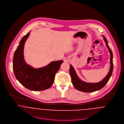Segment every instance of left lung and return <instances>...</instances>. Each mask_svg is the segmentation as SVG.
Here are the masks:
<instances>
[{
  "label": "left lung",
  "mask_w": 124,
  "mask_h": 124,
  "mask_svg": "<svg viewBox=\"0 0 124 124\" xmlns=\"http://www.w3.org/2000/svg\"><path fill=\"white\" fill-rule=\"evenodd\" d=\"M104 39L106 45L107 46L109 52L111 55L110 58V69L108 72L107 75L101 81L97 83H86L82 80H81L79 78L74 70V68L71 65H70V73L71 77L72 82L74 87L79 91L84 92H92L94 91H97L102 88H103L105 85L107 83L109 80L112 75V73L113 71V54L112 51L111 50V48L108 45V42L105 37L104 36Z\"/></svg>",
  "instance_id": "left-lung-1"
}]
</instances>
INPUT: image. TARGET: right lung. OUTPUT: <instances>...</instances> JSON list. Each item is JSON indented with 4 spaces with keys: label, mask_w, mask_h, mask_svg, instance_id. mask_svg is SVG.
I'll use <instances>...</instances> for the list:
<instances>
[{
    "label": "right lung",
    "mask_w": 124,
    "mask_h": 124,
    "mask_svg": "<svg viewBox=\"0 0 124 124\" xmlns=\"http://www.w3.org/2000/svg\"><path fill=\"white\" fill-rule=\"evenodd\" d=\"M30 32L21 39L13 58V70L16 79L28 90L40 91L51 87L55 75L58 71L62 60L54 61L42 68L35 69L26 64L24 58V46Z\"/></svg>",
    "instance_id": "add662e5"
}]
</instances>
